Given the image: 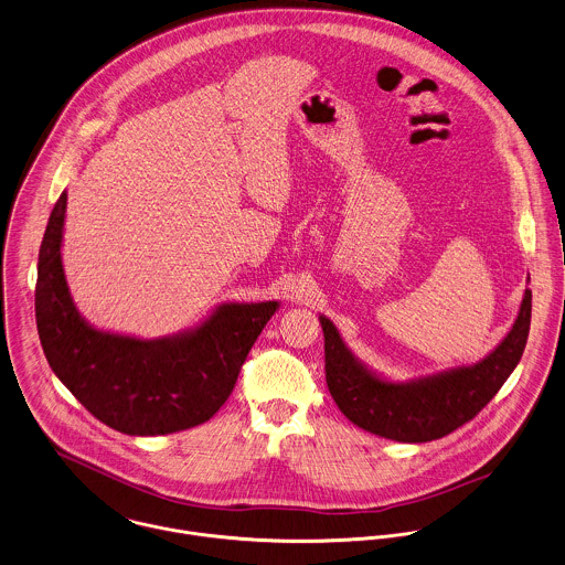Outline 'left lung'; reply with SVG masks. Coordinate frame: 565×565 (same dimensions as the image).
I'll use <instances>...</instances> for the list:
<instances>
[{"label":"left lung","mask_w":565,"mask_h":565,"mask_svg":"<svg viewBox=\"0 0 565 565\" xmlns=\"http://www.w3.org/2000/svg\"><path fill=\"white\" fill-rule=\"evenodd\" d=\"M531 281V277H526ZM531 290H524L518 319L491 353L413 380H388L364 364L319 315L326 337V380L340 413L358 428L399 444H426L473 419L518 366L531 330Z\"/></svg>","instance_id":"1"}]
</instances>
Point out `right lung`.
Here are the masks:
<instances>
[{
    "instance_id": "add662e5",
    "label": "right lung",
    "mask_w": 565,
    "mask_h": 565,
    "mask_svg": "<svg viewBox=\"0 0 565 565\" xmlns=\"http://www.w3.org/2000/svg\"><path fill=\"white\" fill-rule=\"evenodd\" d=\"M67 192L50 214L36 266V330L56 377L103 424L157 437L212 419L279 301L216 306L183 332L137 339L94 328L76 308L63 268Z\"/></svg>"
}]
</instances>
